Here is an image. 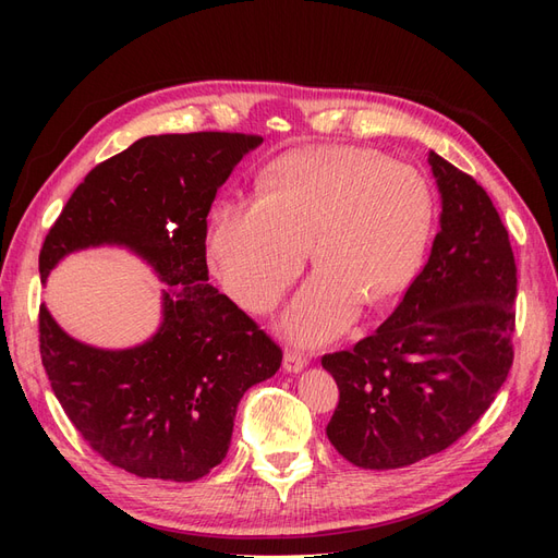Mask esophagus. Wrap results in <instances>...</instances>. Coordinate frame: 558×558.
<instances>
[{"label":"esophagus","mask_w":558,"mask_h":558,"mask_svg":"<svg viewBox=\"0 0 558 558\" xmlns=\"http://www.w3.org/2000/svg\"><path fill=\"white\" fill-rule=\"evenodd\" d=\"M310 363V356L305 351L300 349H286L283 353V367L289 369V373H300L302 367H305Z\"/></svg>","instance_id":"34e87169"}]
</instances>
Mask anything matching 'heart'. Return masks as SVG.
Listing matches in <instances>:
<instances>
[{
	"instance_id": "b5f03b06",
	"label": "heart",
	"mask_w": 558,
	"mask_h": 558,
	"mask_svg": "<svg viewBox=\"0 0 558 558\" xmlns=\"http://www.w3.org/2000/svg\"><path fill=\"white\" fill-rule=\"evenodd\" d=\"M433 226L428 183L414 167L353 146H305L277 158L258 197L223 199L209 251L232 298L275 307L312 256L318 269L286 314V328L318 342L344 330L365 298L377 305L408 286Z\"/></svg>"
}]
</instances>
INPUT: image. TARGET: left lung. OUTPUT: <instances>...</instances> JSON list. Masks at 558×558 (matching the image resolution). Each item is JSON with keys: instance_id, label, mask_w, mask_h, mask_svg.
Instances as JSON below:
<instances>
[{"instance_id": "8db88e82", "label": "left lung", "mask_w": 558, "mask_h": 558, "mask_svg": "<svg viewBox=\"0 0 558 558\" xmlns=\"http://www.w3.org/2000/svg\"><path fill=\"white\" fill-rule=\"evenodd\" d=\"M442 193L430 258L393 314L320 359L340 388L326 435L367 470L440 453L492 408L514 361L517 265L492 197L430 150Z\"/></svg>"}]
</instances>
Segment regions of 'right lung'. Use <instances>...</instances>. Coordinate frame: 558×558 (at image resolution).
Wrapping results in <instances>:
<instances>
[{
    "instance_id": "obj_1",
    "label": "right lung",
    "mask_w": 558,
    "mask_h": 558,
    "mask_svg": "<svg viewBox=\"0 0 558 558\" xmlns=\"http://www.w3.org/2000/svg\"><path fill=\"white\" fill-rule=\"evenodd\" d=\"M258 134L191 132L134 142L86 174L50 226L39 272L76 248L125 244L167 291L148 342L105 351L72 340L39 307L50 388L93 451L137 477L193 482L228 453L248 386L272 377L281 347L207 283V216Z\"/></svg>"
}]
</instances>
